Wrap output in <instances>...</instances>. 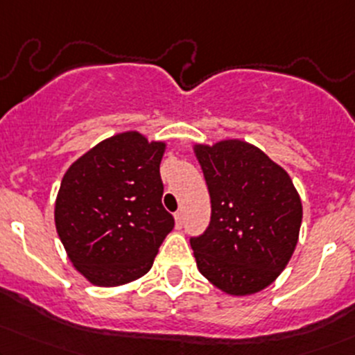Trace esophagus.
Instances as JSON below:
<instances>
[{"instance_id": "esophagus-1", "label": "esophagus", "mask_w": 355, "mask_h": 355, "mask_svg": "<svg viewBox=\"0 0 355 355\" xmlns=\"http://www.w3.org/2000/svg\"><path fill=\"white\" fill-rule=\"evenodd\" d=\"M182 225H184V214L177 212L175 214V227L182 229Z\"/></svg>"}]
</instances>
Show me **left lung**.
Masks as SVG:
<instances>
[{"label": "left lung", "mask_w": 355, "mask_h": 355, "mask_svg": "<svg viewBox=\"0 0 355 355\" xmlns=\"http://www.w3.org/2000/svg\"><path fill=\"white\" fill-rule=\"evenodd\" d=\"M210 196V224L190 239L214 286L248 297L270 286L297 248L303 207L290 175L243 139L193 145Z\"/></svg>", "instance_id": "1"}]
</instances>
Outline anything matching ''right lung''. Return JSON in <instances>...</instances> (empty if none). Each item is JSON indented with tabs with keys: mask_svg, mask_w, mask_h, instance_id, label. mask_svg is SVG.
Segmentation results:
<instances>
[{
	"mask_svg": "<svg viewBox=\"0 0 355 355\" xmlns=\"http://www.w3.org/2000/svg\"><path fill=\"white\" fill-rule=\"evenodd\" d=\"M165 141L138 131L103 139L77 158L55 198V227L70 263L96 286H121L153 266L173 229L163 209Z\"/></svg>",
	"mask_w": 355,
	"mask_h": 355,
	"instance_id": "1",
	"label": "right lung"
}]
</instances>
